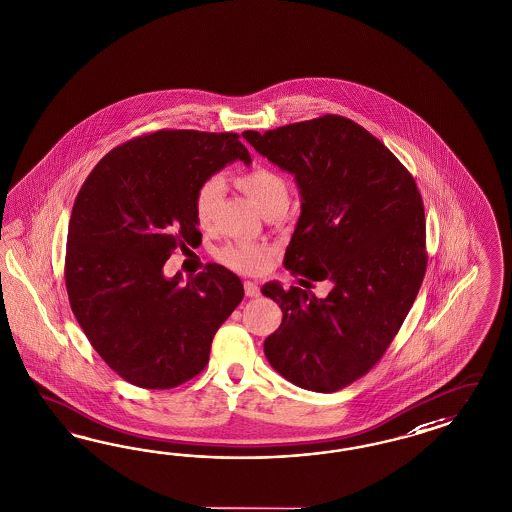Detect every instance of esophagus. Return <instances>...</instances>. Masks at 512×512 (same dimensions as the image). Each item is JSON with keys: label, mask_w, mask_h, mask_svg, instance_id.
<instances>
[{"label": "esophagus", "mask_w": 512, "mask_h": 512, "mask_svg": "<svg viewBox=\"0 0 512 512\" xmlns=\"http://www.w3.org/2000/svg\"><path fill=\"white\" fill-rule=\"evenodd\" d=\"M245 295L254 299V297H260V288L256 282H245Z\"/></svg>", "instance_id": "1"}]
</instances>
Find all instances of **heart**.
<instances>
[{
    "instance_id": "1",
    "label": "heart",
    "mask_w": 512,
    "mask_h": 512,
    "mask_svg": "<svg viewBox=\"0 0 512 512\" xmlns=\"http://www.w3.org/2000/svg\"><path fill=\"white\" fill-rule=\"evenodd\" d=\"M237 187L243 190L254 205L267 213L277 205H288V183L269 166H252L235 176ZM224 181L220 176H211L196 190L194 213L202 226H209L219 211ZM273 249L267 245L235 241L219 250V260L241 273H262L273 260Z\"/></svg>"
}]
</instances>
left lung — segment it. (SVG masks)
<instances>
[{
  "label": "left lung",
  "instance_id": "obj_1",
  "mask_svg": "<svg viewBox=\"0 0 512 512\" xmlns=\"http://www.w3.org/2000/svg\"><path fill=\"white\" fill-rule=\"evenodd\" d=\"M243 138L290 172L301 194L284 267L333 284L323 299L297 286H263L282 308L265 357L293 385L333 393L380 361L419 293L428 262L423 198L402 162L348 117Z\"/></svg>",
  "mask_w": 512,
  "mask_h": 512
}]
</instances>
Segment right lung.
Returning <instances> with one entry per match:
<instances>
[{"instance_id":"1","label":"right lung","mask_w":512,"mask_h":512,"mask_svg":"<svg viewBox=\"0 0 512 512\" xmlns=\"http://www.w3.org/2000/svg\"><path fill=\"white\" fill-rule=\"evenodd\" d=\"M250 164L235 132L157 131L104 155L74 200L65 286L104 363L142 389H172L204 370L213 336L243 299L219 263L164 277L172 252L202 239L196 190L230 162Z\"/></svg>"}]
</instances>
